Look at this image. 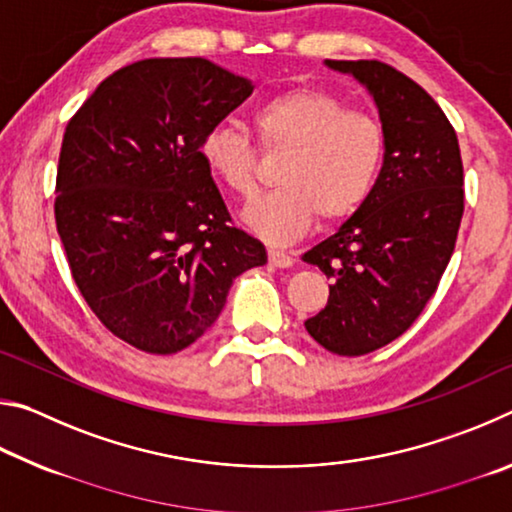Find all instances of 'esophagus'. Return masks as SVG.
Segmentation results:
<instances>
[{
    "label": "esophagus",
    "mask_w": 512,
    "mask_h": 512,
    "mask_svg": "<svg viewBox=\"0 0 512 512\" xmlns=\"http://www.w3.org/2000/svg\"><path fill=\"white\" fill-rule=\"evenodd\" d=\"M268 262L275 268H291L293 257L289 253H282V250H268Z\"/></svg>",
    "instance_id": "34e87169"
}]
</instances>
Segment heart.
I'll return each instance as SVG.
<instances>
[{"label": "heart", "mask_w": 512, "mask_h": 512, "mask_svg": "<svg viewBox=\"0 0 512 512\" xmlns=\"http://www.w3.org/2000/svg\"><path fill=\"white\" fill-rule=\"evenodd\" d=\"M255 126L266 149H289L277 171L282 187L244 210V221L259 237L289 244L305 235L316 214L339 221L368 201L386 155L384 128L368 112L348 110L329 92L296 88L262 103ZM201 158L230 192H255L257 151L239 128H210Z\"/></svg>", "instance_id": "obj_1"}]
</instances>
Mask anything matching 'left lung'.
<instances>
[{
	"label": "left lung",
	"mask_w": 512,
	"mask_h": 512,
	"mask_svg": "<svg viewBox=\"0 0 512 512\" xmlns=\"http://www.w3.org/2000/svg\"><path fill=\"white\" fill-rule=\"evenodd\" d=\"M375 101L386 155L375 189L302 259L329 284L305 320L325 350L361 357L402 336L436 293L463 216V162L445 112L409 76L379 60H325Z\"/></svg>",
	"instance_id": "1"
}]
</instances>
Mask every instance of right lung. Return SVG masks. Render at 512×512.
<instances>
[{"label":"right lung","instance_id":"obj_1","mask_svg":"<svg viewBox=\"0 0 512 512\" xmlns=\"http://www.w3.org/2000/svg\"><path fill=\"white\" fill-rule=\"evenodd\" d=\"M250 92L205 58H146L101 81L65 128L58 235L85 302L137 350H185L235 277L266 264L201 158L205 133Z\"/></svg>","mask_w":512,"mask_h":512}]
</instances>
